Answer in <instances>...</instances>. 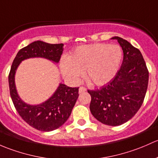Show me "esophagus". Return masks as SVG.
I'll list each match as a JSON object with an SVG mask.
<instances>
[{
	"instance_id": "1",
	"label": "esophagus",
	"mask_w": 158,
	"mask_h": 158,
	"mask_svg": "<svg viewBox=\"0 0 158 158\" xmlns=\"http://www.w3.org/2000/svg\"><path fill=\"white\" fill-rule=\"evenodd\" d=\"M86 91V88L84 87H81L79 88V93H84Z\"/></svg>"
}]
</instances>
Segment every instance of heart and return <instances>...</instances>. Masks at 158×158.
I'll return each mask as SVG.
<instances>
[{
	"label": "heart",
	"mask_w": 158,
	"mask_h": 158,
	"mask_svg": "<svg viewBox=\"0 0 158 158\" xmlns=\"http://www.w3.org/2000/svg\"><path fill=\"white\" fill-rule=\"evenodd\" d=\"M123 60V50L117 45L95 43L76 48L70 57H63L61 73L68 81L77 84L84 71L92 85L103 86L116 74Z\"/></svg>",
	"instance_id": "1"
}]
</instances>
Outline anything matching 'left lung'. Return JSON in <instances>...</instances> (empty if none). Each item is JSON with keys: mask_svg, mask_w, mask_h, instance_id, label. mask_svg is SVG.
Here are the masks:
<instances>
[{"mask_svg": "<svg viewBox=\"0 0 158 158\" xmlns=\"http://www.w3.org/2000/svg\"><path fill=\"white\" fill-rule=\"evenodd\" d=\"M123 51L120 69L110 82L91 96L90 110L94 118L107 126H117L131 119L142 105L148 84V71L141 52L118 36Z\"/></svg>", "mask_w": 158, "mask_h": 158, "instance_id": "8db88e82", "label": "left lung"}]
</instances>
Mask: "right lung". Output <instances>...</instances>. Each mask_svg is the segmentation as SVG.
I'll return each instance as SVG.
<instances>
[{"label": "right lung", "instance_id": "obj_1", "mask_svg": "<svg viewBox=\"0 0 158 158\" xmlns=\"http://www.w3.org/2000/svg\"><path fill=\"white\" fill-rule=\"evenodd\" d=\"M64 50V44H49L35 41L18 52L11 66L8 81L10 94L16 110L23 119L40 131H51L61 127L69 118L78 98L79 87H70L59 83L52 95L40 104L24 102L17 92L15 74L23 61L29 58H42L58 64Z\"/></svg>", "mask_w": 158, "mask_h": 158}]
</instances>
